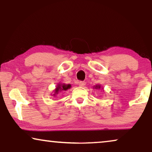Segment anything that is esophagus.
Listing matches in <instances>:
<instances>
[{"label": "esophagus", "mask_w": 152, "mask_h": 152, "mask_svg": "<svg viewBox=\"0 0 152 152\" xmlns=\"http://www.w3.org/2000/svg\"><path fill=\"white\" fill-rule=\"evenodd\" d=\"M85 84H86V83L84 82V81H80V82L78 83L79 86H80V87H84Z\"/></svg>", "instance_id": "esophagus-1"}]
</instances>
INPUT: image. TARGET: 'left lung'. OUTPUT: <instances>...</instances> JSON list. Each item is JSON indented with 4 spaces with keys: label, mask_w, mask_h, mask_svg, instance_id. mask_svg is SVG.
<instances>
[{
    "label": "left lung",
    "mask_w": 152,
    "mask_h": 152,
    "mask_svg": "<svg viewBox=\"0 0 152 152\" xmlns=\"http://www.w3.org/2000/svg\"><path fill=\"white\" fill-rule=\"evenodd\" d=\"M94 88L95 89H100V85H95Z\"/></svg>",
    "instance_id": "left-lung-1"
}]
</instances>
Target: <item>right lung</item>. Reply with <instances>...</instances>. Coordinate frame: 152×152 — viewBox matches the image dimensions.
<instances>
[{"instance_id":"right-lung-1","label":"right lung","mask_w":152,"mask_h":152,"mask_svg":"<svg viewBox=\"0 0 152 152\" xmlns=\"http://www.w3.org/2000/svg\"><path fill=\"white\" fill-rule=\"evenodd\" d=\"M70 87H71V85L70 84L66 85V84H64V83L63 84H58L56 86V88L55 89L53 96H56L59 92H61V91H63L67 90V89H69Z\"/></svg>"}]
</instances>
